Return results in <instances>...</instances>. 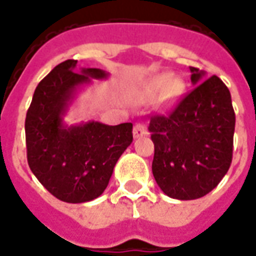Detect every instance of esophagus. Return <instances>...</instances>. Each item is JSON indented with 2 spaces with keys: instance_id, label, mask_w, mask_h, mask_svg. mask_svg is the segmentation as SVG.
<instances>
[{
  "instance_id": "esophagus-1",
  "label": "esophagus",
  "mask_w": 256,
  "mask_h": 256,
  "mask_svg": "<svg viewBox=\"0 0 256 256\" xmlns=\"http://www.w3.org/2000/svg\"><path fill=\"white\" fill-rule=\"evenodd\" d=\"M147 134H148V132H147V128H146V126H143V124H136V126H134V138H135V139L143 138V136H146Z\"/></svg>"
}]
</instances>
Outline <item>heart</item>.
Returning <instances> with one entry per match:
<instances>
[{
	"mask_svg": "<svg viewBox=\"0 0 256 256\" xmlns=\"http://www.w3.org/2000/svg\"><path fill=\"white\" fill-rule=\"evenodd\" d=\"M172 83V76L170 74H164V76H158L156 80H154L152 84L148 86V89H147V97H158V96H160ZM176 90V86L173 84L172 88H170V93L174 94Z\"/></svg>",
	"mask_w": 256,
	"mask_h": 256,
	"instance_id": "heart-1",
	"label": "heart"
}]
</instances>
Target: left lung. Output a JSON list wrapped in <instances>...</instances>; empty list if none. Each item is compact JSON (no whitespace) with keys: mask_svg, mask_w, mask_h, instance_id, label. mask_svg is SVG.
Instances as JSON below:
<instances>
[{"mask_svg":"<svg viewBox=\"0 0 256 256\" xmlns=\"http://www.w3.org/2000/svg\"><path fill=\"white\" fill-rule=\"evenodd\" d=\"M194 89L167 116H154L148 130L155 146L152 174L163 193L176 200L212 192L232 162L235 112L218 76L190 67Z\"/></svg>","mask_w":256,"mask_h":256,"instance_id":"8db88e82","label":"left lung"}]
</instances>
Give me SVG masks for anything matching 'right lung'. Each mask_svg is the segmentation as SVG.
Returning a JSON list of instances; mask_svg holds the SVG:
<instances>
[{
    "label": "right lung",
    "mask_w": 256,
    "mask_h": 256,
    "mask_svg": "<svg viewBox=\"0 0 256 256\" xmlns=\"http://www.w3.org/2000/svg\"><path fill=\"white\" fill-rule=\"evenodd\" d=\"M76 67V60L68 59L38 84L26 118L30 170L50 193L70 204L88 202L104 193L134 139L132 122L108 126L90 120L68 126L64 121L80 90L109 76L101 68Z\"/></svg>",
    "instance_id": "right-lung-1"
}]
</instances>
